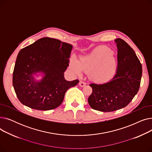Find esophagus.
Segmentation results:
<instances>
[{
    "mask_svg": "<svg viewBox=\"0 0 152 152\" xmlns=\"http://www.w3.org/2000/svg\"><path fill=\"white\" fill-rule=\"evenodd\" d=\"M79 86H80V87H84V86L86 85V83L85 82L83 81H81L80 82H79Z\"/></svg>",
    "mask_w": 152,
    "mask_h": 152,
    "instance_id": "obj_1",
    "label": "esophagus"
}]
</instances>
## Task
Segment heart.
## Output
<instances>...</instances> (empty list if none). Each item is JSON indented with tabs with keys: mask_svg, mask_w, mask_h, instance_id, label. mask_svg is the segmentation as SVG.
Masks as SVG:
<instances>
[{
	"mask_svg": "<svg viewBox=\"0 0 152 152\" xmlns=\"http://www.w3.org/2000/svg\"><path fill=\"white\" fill-rule=\"evenodd\" d=\"M108 53L104 47L95 48L89 54L81 57L79 62L72 59L70 68L77 75H81L83 71L88 72L89 79L95 83L106 82L115 75L118 67L114 55L107 57Z\"/></svg>",
	"mask_w": 152,
	"mask_h": 152,
	"instance_id": "heart-1",
	"label": "heart"
}]
</instances>
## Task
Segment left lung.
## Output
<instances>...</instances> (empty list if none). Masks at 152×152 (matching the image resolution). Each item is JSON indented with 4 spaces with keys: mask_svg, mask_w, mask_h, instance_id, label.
<instances>
[{
    "mask_svg": "<svg viewBox=\"0 0 152 152\" xmlns=\"http://www.w3.org/2000/svg\"><path fill=\"white\" fill-rule=\"evenodd\" d=\"M118 49V67L110 81L91 84L92 92L88 98L92 108L110 112L126 107L139 91L142 67L132 48L124 40H115Z\"/></svg>",
    "mask_w": 152,
    "mask_h": 152,
    "instance_id": "1",
    "label": "left lung"
}]
</instances>
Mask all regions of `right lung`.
<instances>
[{"instance_id":"add662e5","label":"right lung","mask_w":152,"mask_h":152,"mask_svg":"<svg viewBox=\"0 0 152 152\" xmlns=\"http://www.w3.org/2000/svg\"><path fill=\"white\" fill-rule=\"evenodd\" d=\"M73 46L60 40L43 37L21 49L13 73V86L22 104L38 110L60 106L66 91L79 80L68 81L64 73L69 66ZM41 73V80L34 75Z\"/></svg>"}]
</instances>
